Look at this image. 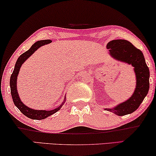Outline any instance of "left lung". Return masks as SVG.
<instances>
[{"label":"left lung","instance_id":"obj_1","mask_svg":"<svg viewBox=\"0 0 156 156\" xmlns=\"http://www.w3.org/2000/svg\"><path fill=\"white\" fill-rule=\"evenodd\" d=\"M109 54L118 62L132 65L135 74L136 83L134 92L125 102L114 108H105L118 116L131 114L139 108L149 90L150 72L143 52L130 42L124 39L110 41L107 44Z\"/></svg>","mask_w":156,"mask_h":156}]
</instances>
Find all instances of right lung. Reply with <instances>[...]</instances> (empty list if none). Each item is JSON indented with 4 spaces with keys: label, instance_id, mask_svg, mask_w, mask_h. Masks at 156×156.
<instances>
[{
    "label": "right lung",
    "instance_id": "1",
    "mask_svg": "<svg viewBox=\"0 0 156 156\" xmlns=\"http://www.w3.org/2000/svg\"><path fill=\"white\" fill-rule=\"evenodd\" d=\"M51 42V40H41V41H36L35 44H34L33 45L31 46V47L30 48L28 51H26V52H24L23 54H21V55L18 58L17 61H16L15 67H14L13 72L11 76V79H10L11 94L14 105L17 107V108L19 109L25 116L28 117V118L31 119H33V120H43V119L46 118L47 117L50 116V115L54 114V113L56 112L62 108V105H64V103L66 100V98H64V100L63 102H62V104H61L58 108L54 109V110H34V109L29 108V107L23 104V102H22L21 100V98H20L19 92H18L17 90V78L22 64H23L38 48L46 45V44H50Z\"/></svg>",
    "mask_w": 156,
    "mask_h": 156
}]
</instances>
